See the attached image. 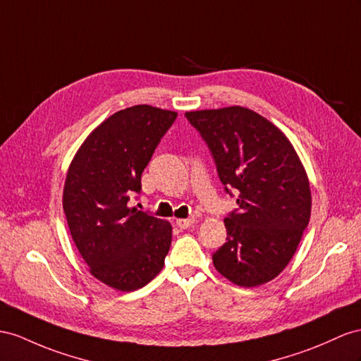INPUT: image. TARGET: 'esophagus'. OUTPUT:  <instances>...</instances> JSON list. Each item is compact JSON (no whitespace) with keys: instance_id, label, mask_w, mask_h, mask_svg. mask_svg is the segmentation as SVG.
Segmentation results:
<instances>
[{"instance_id":"esophagus-1","label":"esophagus","mask_w":361,"mask_h":361,"mask_svg":"<svg viewBox=\"0 0 361 361\" xmlns=\"http://www.w3.org/2000/svg\"><path fill=\"white\" fill-rule=\"evenodd\" d=\"M195 218H186V219H177V226L180 227V228H189V227H192L193 224H195Z\"/></svg>"}]
</instances>
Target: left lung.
Wrapping results in <instances>:
<instances>
[{
	"label": "left lung",
	"mask_w": 361,
	"mask_h": 361,
	"mask_svg": "<svg viewBox=\"0 0 361 361\" xmlns=\"http://www.w3.org/2000/svg\"><path fill=\"white\" fill-rule=\"evenodd\" d=\"M184 116L206 142L226 193L236 195L238 209L224 219L227 243L212 255L215 269L239 286L274 279L291 261L311 215L308 177L293 145L243 106Z\"/></svg>",
	"instance_id": "8db88e82"
}]
</instances>
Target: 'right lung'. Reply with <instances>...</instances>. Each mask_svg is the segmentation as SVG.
<instances>
[{"instance_id":"add662e5","label":"right lung","mask_w":361,"mask_h":361,"mask_svg":"<svg viewBox=\"0 0 361 361\" xmlns=\"http://www.w3.org/2000/svg\"><path fill=\"white\" fill-rule=\"evenodd\" d=\"M175 118L173 111L149 105L118 111L70 164L62 204L71 238L91 274L120 291L152 281L171 248L168 221L129 201L142 192V173Z\"/></svg>"}]
</instances>
